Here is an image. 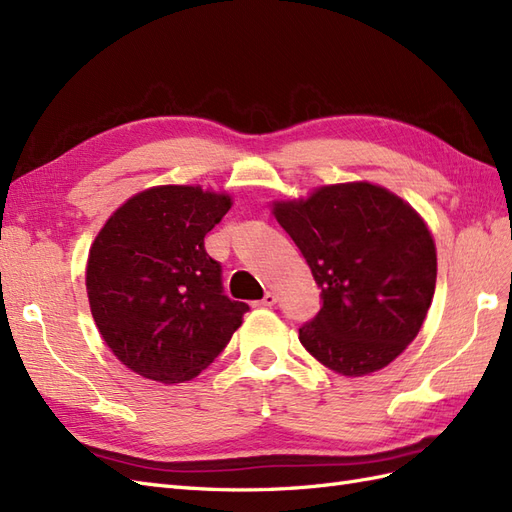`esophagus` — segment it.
<instances>
[{"label": "esophagus", "mask_w": 512, "mask_h": 512, "mask_svg": "<svg viewBox=\"0 0 512 512\" xmlns=\"http://www.w3.org/2000/svg\"><path fill=\"white\" fill-rule=\"evenodd\" d=\"M274 303H277V294H274V292H266V296L264 298H261V300H257V307H272Z\"/></svg>", "instance_id": "esophagus-1"}]
</instances>
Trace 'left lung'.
Segmentation results:
<instances>
[{"instance_id": "obj_1", "label": "left lung", "mask_w": 512, "mask_h": 512, "mask_svg": "<svg viewBox=\"0 0 512 512\" xmlns=\"http://www.w3.org/2000/svg\"><path fill=\"white\" fill-rule=\"evenodd\" d=\"M270 212L322 287V309L298 339L348 378L387 368L422 329L437 283L426 220L370 181L331 183Z\"/></svg>"}]
</instances>
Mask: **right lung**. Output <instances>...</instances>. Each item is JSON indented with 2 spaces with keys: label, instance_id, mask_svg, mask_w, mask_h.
<instances>
[{
  "label": "right lung",
  "instance_id": "1",
  "mask_svg": "<svg viewBox=\"0 0 512 512\" xmlns=\"http://www.w3.org/2000/svg\"><path fill=\"white\" fill-rule=\"evenodd\" d=\"M233 205L201 186H153L116 209L90 246L86 292L103 342L131 372L192 381L240 329L246 303L222 294L205 235Z\"/></svg>",
  "mask_w": 512,
  "mask_h": 512
}]
</instances>
